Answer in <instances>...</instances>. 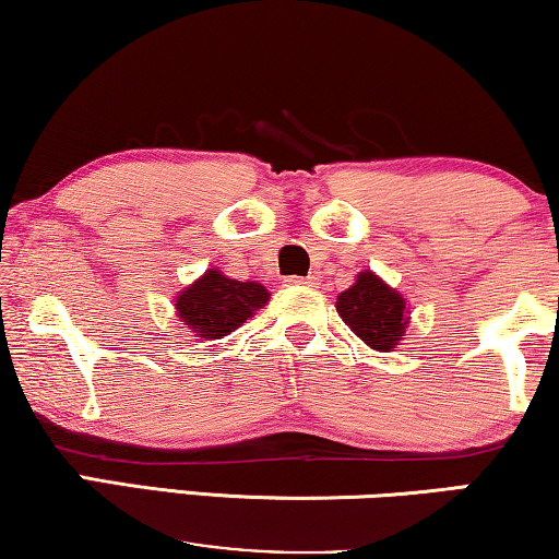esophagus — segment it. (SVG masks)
I'll return each instance as SVG.
<instances>
[{
	"mask_svg": "<svg viewBox=\"0 0 559 559\" xmlns=\"http://www.w3.org/2000/svg\"><path fill=\"white\" fill-rule=\"evenodd\" d=\"M290 286H313V278H288Z\"/></svg>",
	"mask_w": 559,
	"mask_h": 559,
	"instance_id": "34e87169",
	"label": "esophagus"
}]
</instances>
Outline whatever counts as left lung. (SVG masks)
Masks as SVG:
<instances>
[{
	"instance_id": "obj_1",
	"label": "left lung",
	"mask_w": 559,
	"mask_h": 559,
	"mask_svg": "<svg viewBox=\"0 0 559 559\" xmlns=\"http://www.w3.org/2000/svg\"><path fill=\"white\" fill-rule=\"evenodd\" d=\"M336 311L344 324L372 349L390 352L405 334L403 296L372 273H361L355 286L336 298Z\"/></svg>"
}]
</instances>
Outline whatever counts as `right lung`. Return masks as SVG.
Masks as SVG:
<instances>
[{
    "label": "right lung",
    "mask_w": 559,
    "mask_h": 559,
    "mask_svg": "<svg viewBox=\"0 0 559 559\" xmlns=\"http://www.w3.org/2000/svg\"><path fill=\"white\" fill-rule=\"evenodd\" d=\"M265 301L269 290L261 283L233 281L219 271H207L177 296V311L202 340H223Z\"/></svg>",
    "instance_id": "1"
}]
</instances>
